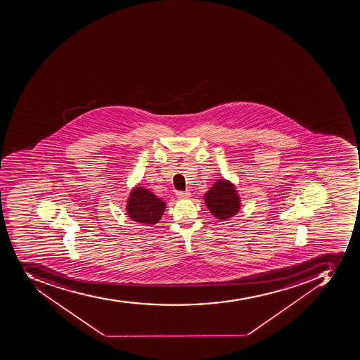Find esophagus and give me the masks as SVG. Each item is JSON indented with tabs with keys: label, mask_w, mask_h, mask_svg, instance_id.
Listing matches in <instances>:
<instances>
[{
	"label": "esophagus",
	"mask_w": 360,
	"mask_h": 360,
	"mask_svg": "<svg viewBox=\"0 0 360 360\" xmlns=\"http://www.w3.org/2000/svg\"><path fill=\"white\" fill-rule=\"evenodd\" d=\"M176 197L178 198H188V197H191V193H188V191H176Z\"/></svg>",
	"instance_id": "obj_1"
}]
</instances>
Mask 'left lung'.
Segmentation results:
<instances>
[{
	"label": "left lung",
	"instance_id": "1",
	"mask_svg": "<svg viewBox=\"0 0 360 360\" xmlns=\"http://www.w3.org/2000/svg\"><path fill=\"white\" fill-rule=\"evenodd\" d=\"M208 211L217 219H225L234 217L241 207V200L234 184L225 179H219L204 195Z\"/></svg>",
	"mask_w": 360,
	"mask_h": 360
}]
</instances>
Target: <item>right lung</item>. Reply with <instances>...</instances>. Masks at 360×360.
Masks as SVG:
<instances>
[{
  "mask_svg": "<svg viewBox=\"0 0 360 360\" xmlns=\"http://www.w3.org/2000/svg\"><path fill=\"white\" fill-rule=\"evenodd\" d=\"M167 208V204L146 188L135 187L127 200L129 219L143 225L158 223Z\"/></svg>",
  "mask_w": 360,
  "mask_h": 360,
  "instance_id": "right-lung-1",
  "label": "right lung"
}]
</instances>
